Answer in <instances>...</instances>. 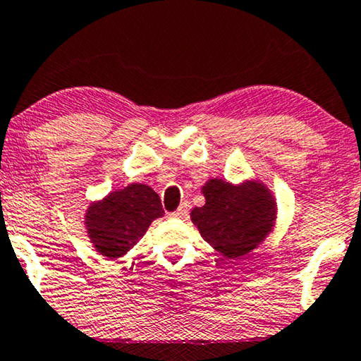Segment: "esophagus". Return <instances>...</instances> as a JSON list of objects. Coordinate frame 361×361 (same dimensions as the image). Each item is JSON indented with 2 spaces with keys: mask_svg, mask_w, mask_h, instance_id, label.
<instances>
[{
  "mask_svg": "<svg viewBox=\"0 0 361 361\" xmlns=\"http://www.w3.org/2000/svg\"><path fill=\"white\" fill-rule=\"evenodd\" d=\"M188 207H190V206H188V202H181L178 209H176L175 212H171L170 216L176 217V219H185V217L188 216Z\"/></svg>",
  "mask_w": 361,
  "mask_h": 361,
  "instance_id": "34e87169",
  "label": "esophagus"
}]
</instances>
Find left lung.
Returning a JSON list of instances; mask_svg holds the SVG:
<instances>
[{"label": "left lung", "instance_id": "1", "mask_svg": "<svg viewBox=\"0 0 361 361\" xmlns=\"http://www.w3.org/2000/svg\"><path fill=\"white\" fill-rule=\"evenodd\" d=\"M202 195L206 204L191 211V221L222 257L247 255L273 229L276 204L262 183L233 186L214 178L202 186Z\"/></svg>", "mask_w": 361, "mask_h": 361}]
</instances>
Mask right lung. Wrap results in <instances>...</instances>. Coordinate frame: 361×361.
<instances>
[{
  "mask_svg": "<svg viewBox=\"0 0 361 361\" xmlns=\"http://www.w3.org/2000/svg\"><path fill=\"white\" fill-rule=\"evenodd\" d=\"M157 192L142 183L113 191L86 211V229L96 250L106 258H119L144 237L152 221L164 216Z\"/></svg>",
  "mask_w": 361,
  "mask_h": 361,
  "instance_id": "right-lung-1",
  "label": "right lung"
}]
</instances>
